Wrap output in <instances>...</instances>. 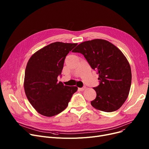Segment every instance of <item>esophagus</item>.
<instances>
[{"instance_id":"1","label":"esophagus","mask_w":149,"mask_h":149,"mask_svg":"<svg viewBox=\"0 0 149 149\" xmlns=\"http://www.w3.org/2000/svg\"><path fill=\"white\" fill-rule=\"evenodd\" d=\"M86 88V86H83V88H79V91H84Z\"/></svg>"}]
</instances>
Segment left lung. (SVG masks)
Listing matches in <instances>:
<instances>
[{
    "instance_id": "1",
    "label": "left lung",
    "mask_w": 149,
    "mask_h": 149,
    "mask_svg": "<svg viewBox=\"0 0 149 149\" xmlns=\"http://www.w3.org/2000/svg\"><path fill=\"white\" fill-rule=\"evenodd\" d=\"M72 52L82 54L92 69L98 74L100 84L93 88L97 97L91 105L106 112L118 110L129 95L132 81L129 63L123 52L102 39L81 43Z\"/></svg>"
}]
</instances>
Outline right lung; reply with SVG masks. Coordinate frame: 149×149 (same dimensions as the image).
I'll list each match as a JSON object with an SVG mask.
<instances>
[{"label":"right lung","instance_id":"right-lung-1","mask_svg":"<svg viewBox=\"0 0 149 149\" xmlns=\"http://www.w3.org/2000/svg\"><path fill=\"white\" fill-rule=\"evenodd\" d=\"M77 45L54 42L37 51L28 60L25 72V92L31 104L40 114L50 117L60 113L77 92V87L65 86L57 80L66 56Z\"/></svg>","mask_w":149,"mask_h":149}]
</instances>
